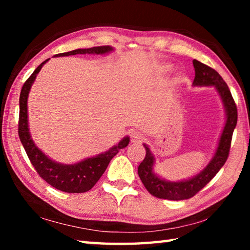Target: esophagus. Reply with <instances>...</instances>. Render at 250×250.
<instances>
[{"instance_id": "34e87169", "label": "esophagus", "mask_w": 250, "mask_h": 250, "mask_svg": "<svg viewBox=\"0 0 250 250\" xmlns=\"http://www.w3.org/2000/svg\"><path fill=\"white\" fill-rule=\"evenodd\" d=\"M143 139H145V135H143V133L139 132V131H133V132L131 133V141L133 143L142 142Z\"/></svg>"}]
</instances>
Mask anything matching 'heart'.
Listing matches in <instances>:
<instances>
[{"label": "heart", "instance_id": "heart-1", "mask_svg": "<svg viewBox=\"0 0 250 250\" xmlns=\"http://www.w3.org/2000/svg\"><path fill=\"white\" fill-rule=\"evenodd\" d=\"M163 69L166 70V71L170 70V69H171V65H166V66H164V68H163Z\"/></svg>", "mask_w": 250, "mask_h": 250}]
</instances>
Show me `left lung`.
Here are the masks:
<instances>
[{"instance_id": "obj_1", "label": "left lung", "mask_w": 250, "mask_h": 250, "mask_svg": "<svg viewBox=\"0 0 250 250\" xmlns=\"http://www.w3.org/2000/svg\"><path fill=\"white\" fill-rule=\"evenodd\" d=\"M193 66L195 69V78H194L193 86H211L216 88L223 101L224 109H225L226 122L221 138H219L217 149L209 163L207 164L204 170L188 180L171 182L160 177L153 170L155 163L154 155L151 152L150 147L145 145L146 158L138 167V174L150 194L158 198L182 201L193 197L217 174L218 171L225 164L228 154H229L232 132H234L237 125V107L231 97L229 88L224 82L222 76L215 69L196 61V59L193 61Z\"/></svg>"}]
</instances>
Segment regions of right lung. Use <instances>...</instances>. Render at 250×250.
Segmentation results:
<instances>
[{"label":"right lung","instance_id":"obj_1","mask_svg":"<svg viewBox=\"0 0 250 250\" xmlns=\"http://www.w3.org/2000/svg\"><path fill=\"white\" fill-rule=\"evenodd\" d=\"M111 46H98V47L75 49L71 52L55 55L56 57L69 56L77 54H96L104 55L112 52ZM48 62H45L34 70L29 78L24 83L20 95V120H19V135L29 161L35 167L36 172L42 179L45 180L53 188L67 193H83L94 188V185L104 174L105 168L111 159L121 149L129 145V137H125L118 145L110 147L108 151L100 153L92 158H87L75 164H62L49 159L44 152H42L34 143L28 129L27 118V98L33 83L35 82L37 74L42 67Z\"/></svg>","mask_w":250,"mask_h":250}]
</instances>
